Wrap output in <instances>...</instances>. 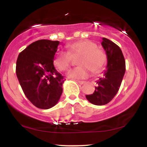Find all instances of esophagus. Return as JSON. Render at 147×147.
I'll return each instance as SVG.
<instances>
[{"mask_svg":"<svg viewBox=\"0 0 147 147\" xmlns=\"http://www.w3.org/2000/svg\"><path fill=\"white\" fill-rule=\"evenodd\" d=\"M76 82H77V83L79 84H84L86 83V82H84V81H79V80H76Z\"/></svg>","mask_w":147,"mask_h":147,"instance_id":"1","label":"esophagus"}]
</instances>
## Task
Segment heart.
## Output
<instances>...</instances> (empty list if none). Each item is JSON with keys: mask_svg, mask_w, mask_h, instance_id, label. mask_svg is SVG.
<instances>
[{"mask_svg": "<svg viewBox=\"0 0 147 147\" xmlns=\"http://www.w3.org/2000/svg\"><path fill=\"white\" fill-rule=\"evenodd\" d=\"M97 47L95 43L88 40L70 43L67 45L68 52L59 50L57 52L53 59L54 65L60 71H65L71 64V55L81 54L78 60L80 65L70 70L68 76L75 79L87 78L90 75L91 70L97 73L106 65L105 53Z\"/></svg>", "mask_w": 147, "mask_h": 147, "instance_id": "heart-1", "label": "heart"}]
</instances>
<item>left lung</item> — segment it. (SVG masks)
I'll return each instance as SVG.
<instances>
[{
  "label": "left lung",
  "instance_id": "obj_1",
  "mask_svg": "<svg viewBox=\"0 0 147 147\" xmlns=\"http://www.w3.org/2000/svg\"><path fill=\"white\" fill-rule=\"evenodd\" d=\"M102 45L105 50L108 63L102 77L97 81V86L91 95L86 97L91 104L105 105L117 93L126 70V63L120 48L111 40L102 38Z\"/></svg>",
  "mask_w": 147,
  "mask_h": 147
}]
</instances>
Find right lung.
I'll return each instance as SVG.
<instances>
[{
  "label": "right lung",
  "instance_id": "1",
  "mask_svg": "<svg viewBox=\"0 0 147 147\" xmlns=\"http://www.w3.org/2000/svg\"><path fill=\"white\" fill-rule=\"evenodd\" d=\"M58 41L41 39L18 55L16 72L26 97L33 105L48 109L56 105L63 92L65 79L54 66Z\"/></svg>",
  "mask_w": 147,
  "mask_h": 147
}]
</instances>
